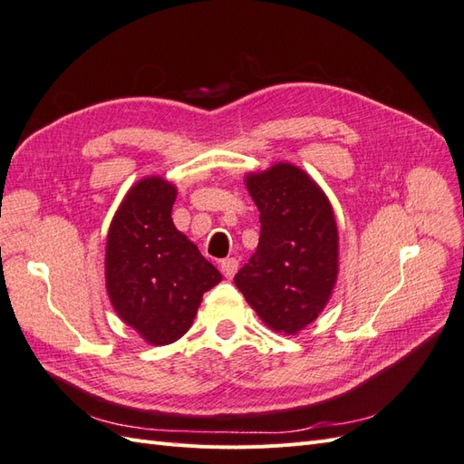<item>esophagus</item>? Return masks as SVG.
I'll return each mask as SVG.
<instances>
[{"label": "esophagus", "mask_w": 464, "mask_h": 464, "mask_svg": "<svg viewBox=\"0 0 464 464\" xmlns=\"http://www.w3.org/2000/svg\"><path fill=\"white\" fill-rule=\"evenodd\" d=\"M237 266H240V263H237V259L234 257H227L220 261V271L227 278H232L237 273Z\"/></svg>", "instance_id": "esophagus-1"}]
</instances>
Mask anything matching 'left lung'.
I'll return each mask as SVG.
<instances>
[{"label":"left lung","mask_w":464,"mask_h":464,"mask_svg":"<svg viewBox=\"0 0 464 464\" xmlns=\"http://www.w3.org/2000/svg\"><path fill=\"white\" fill-rule=\"evenodd\" d=\"M259 208L256 254L234 283L266 327L296 334L323 312L339 275V230L327 195L298 166L247 174Z\"/></svg>","instance_id":"1"}]
</instances>
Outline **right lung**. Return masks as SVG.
Instances as JSON below:
<instances>
[{"label":"right lung","instance_id":"obj_1","mask_svg":"<svg viewBox=\"0 0 464 464\" xmlns=\"http://www.w3.org/2000/svg\"><path fill=\"white\" fill-rule=\"evenodd\" d=\"M176 188L150 176L128 191L106 242V290L111 305L154 346L184 336L203 294L222 276L172 222Z\"/></svg>","mask_w":464,"mask_h":464}]
</instances>
